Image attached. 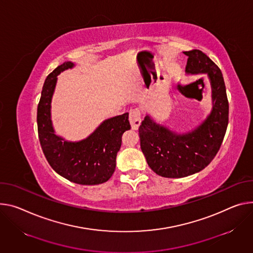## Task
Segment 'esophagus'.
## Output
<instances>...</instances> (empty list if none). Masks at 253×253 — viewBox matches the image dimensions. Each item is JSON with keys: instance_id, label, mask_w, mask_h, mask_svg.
<instances>
[{"instance_id": "34e87169", "label": "esophagus", "mask_w": 253, "mask_h": 253, "mask_svg": "<svg viewBox=\"0 0 253 253\" xmlns=\"http://www.w3.org/2000/svg\"><path fill=\"white\" fill-rule=\"evenodd\" d=\"M129 121L131 124V128L133 130H137L141 124V117H140V110L139 109H132L129 113Z\"/></svg>"}]
</instances>
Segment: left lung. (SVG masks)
Returning a JSON list of instances; mask_svg holds the SVG:
<instances>
[{"instance_id": "1", "label": "left lung", "mask_w": 253, "mask_h": 253, "mask_svg": "<svg viewBox=\"0 0 253 253\" xmlns=\"http://www.w3.org/2000/svg\"><path fill=\"white\" fill-rule=\"evenodd\" d=\"M188 75L207 74L212 87L213 108L194 130L178 134L155 123L150 116L139 127L140 147L149 168L164 177H185L201 171L216 156L228 126L229 104L220 68L199 49L185 51Z\"/></svg>"}]
</instances>
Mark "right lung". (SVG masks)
Masks as SVG:
<instances>
[{
	"label": "right lung",
	"instance_id": "1",
	"mask_svg": "<svg viewBox=\"0 0 253 253\" xmlns=\"http://www.w3.org/2000/svg\"><path fill=\"white\" fill-rule=\"evenodd\" d=\"M74 66L72 61L63 62L44 82L37 108L39 141L48 164L59 175L79 185H99L115 171L122 135L131 128L129 114L105 120L85 139L78 142L65 141L54 134L50 108L57 76Z\"/></svg>",
	"mask_w": 253,
	"mask_h": 253
}]
</instances>
